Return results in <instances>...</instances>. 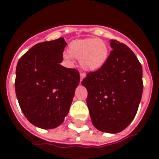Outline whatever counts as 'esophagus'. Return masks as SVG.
<instances>
[{
    "mask_svg": "<svg viewBox=\"0 0 159 159\" xmlns=\"http://www.w3.org/2000/svg\"><path fill=\"white\" fill-rule=\"evenodd\" d=\"M85 77V73L84 72H80V81H82L84 78Z\"/></svg>",
    "mask_w": 159,
    "mask_h": 159,
    "instance_id": "34e87169",
    "label": "esophagus"
}]
</instances>
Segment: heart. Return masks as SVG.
Returning <instances> with one entry per match:
<instances>
[{
  "instance_id": "heart-1",
  "label": "heart",
  "mask_w": 159,
  "mask_h": 159,
  "mask_svg": "<svg viewBox=\"0 0 159 159\" xmlns=\"http://www.w3.org/2000/svg\"><path fill=\"white\" fill-rule=\"evenodd\" d=\"M70 55H66L67 60L71 57L80 61L81 67L87 71L99 70L108 57V48L106 43L97 39H80L70 43L68 49Z\"/></svg>"
}]
</instances>
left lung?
Wrapping results in <instances>:
<instances>
[{"mask_svg":"<svg viewBox=\"0 0 159 159\" xmlns=\"http://www.w3.org/2000/svg\"><path fill=\"white\" fill-rule=\"evenodd\" d=\"M105 64L86 75L81 84L88 90L87 104L98 130L118 133L130 125L143 93L142 66L125 44L111 40Z\"/></svg>","mask_w":159,"mask_h":159,"instance_id":"obj_1","label":"left lung"}]
</instances>
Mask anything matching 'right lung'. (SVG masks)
I'll return each mask as SVG.
<instances>
[{"instance_id": "obj_1", "label": "right lung", "mask_w": 159, "mask_h": 159, "mask_svg": "<svg viewBox=\"0 0 159 159\" xmlns=\"http://www.w3.org/2000/svg\"><path fill=\"white\" fill-rule=\"evenodd\" d=\"M67 43L63 38L34 45L20 58L15 87L25 117L42 129L57 127L69 112L80 76L60 65Z\"/></svg>"}]
</instances>
